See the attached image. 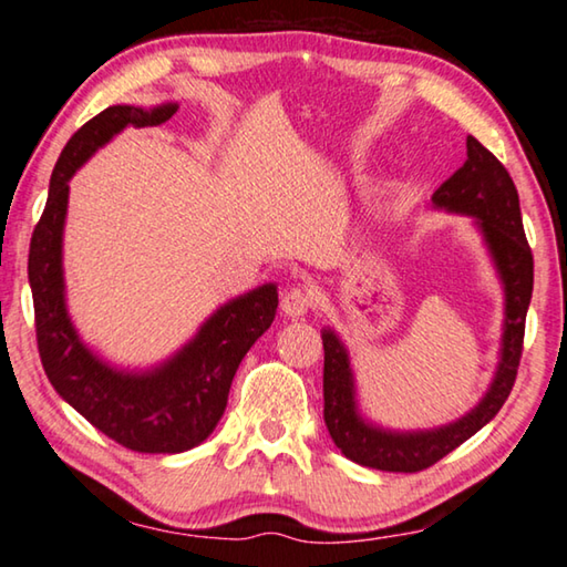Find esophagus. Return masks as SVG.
Instances as JSON below:
<instances>
[{
  "mask_svg": "<svg viewBox=\"0 0 567 567\" xmlns=\"http://www.w3.org/2000/svg\"><path fill=\"white\" fill-rule=\"evenodd\" d=\"M280 307L285 315H290V318H302V315L310 312L312 295L307 292L305 287H290V290H285Z\"/></svg>",
  "mask_w": 567,
  "mask_h": 567,
  "instance_id": "1",
  "label": "esophagus"
}]
</instances>
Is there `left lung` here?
Segmentation results:
<instances>
[{"instance_id": "obj_1", "label": "left lung", "mask_w": 567, "mask_h": 567, "mask_svg": "<svg viewBox=\"0 0 567 567\" xmlns=\"http://www.w3.org/2000/svg\"><path fill=\"white\" fill-rule=\"evenodd\" d=\"M433 203L453 213L477 217L485 243L495 257L505 282V334L503 360L485 400L453 425L430 433H385L370 427L354 412V390L348 352L330 330L322 332L324 348V425L330 437L352 463L388 470V473H420L443 460L447 453L473 437L485 422H491L511 395L523 358L525 315L533 297V252L527 245L520 199L513 177L491 150L475 137H467V159L453 177L435 189Z\"/></svg>"}]
</instances>
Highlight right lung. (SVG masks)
Here are the masks:
<instances>
[{"label":"right lung","instance_id":"obj_1","mask_svg":"<svg viewBox=\"0 0 567 567\" xmlns=\"http://www.w3.org/2000/svg\"><path fill=\"white\" fill-rule=\"evenodd\" d=\"M175 112L177 104L152 112L117 104L82 124L56 159L50 197L30 243L37 350L47 378L100 433L134 453H185L205 443L227 408L239 362L270 328L277 310L275 285L237 297L203 324L177 358L147 375L107 368L76 338L64 310L62 280V227L70 197L66 182L112 134L127 124H162Z\"/></svg>","mask_w":567,"mask_h":567}]
</instances>
